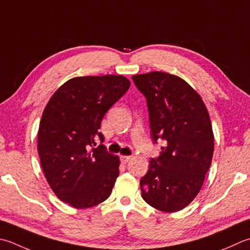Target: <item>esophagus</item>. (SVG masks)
<instances>
[{
    "label": "esophagus",
    "instance_id": "34e87169",
    "mask_svg": "<svg viewBox=\"0 0 250 250\" xmlns=\"http://www.w3.org/2000/svg\"><path fill=\"white\" fill-rule=\"evenodd\" d=\"M130 159H131L130 156H121V157H120V160H121L122 164H126Z\"/></svg>",
    "mask_w": 250,
    "mask_h": 250
}]
</instances>
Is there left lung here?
I'll return each instance as SVG.
<instances>
[{"mask_svg":"<svg viewBox=\"0 0 250 250\" xmlns=\"http://www.w3.org/2000/svg\"><path fill=\"white\" fill-rule=\"evenodd\" d=\"M132 79L147 101L154 141H167L140 181L142 197L160 211H180L197 196L211 165L209 112L198 93L178 76L151 71Z\"/></svg>","mask_w":250,"mask_h":250,"instance_id":"1","label":"left lung"}]
</instances>
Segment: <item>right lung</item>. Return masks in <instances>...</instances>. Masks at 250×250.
I'll return each instance as SVG.
<instances>
[{
	"label": "right lung",
	"instance_id": "obj_1",
	"mask_svg": "<svg viewBox=\"0 0 250 250\" xmlns=\"http://www.w3.org/2000/svg\"><path fill=\"white\" fill-rule=\"evenodd\" d=\"M121 75L76 77L52 95L38 131V153L48 185L62 202L77 209L96 206L109 197L120 160L104 146L92 148L102 119L128 91Z\"/></svg>",
	"mask_w": 250,
	"mask_h": 250
}]
</instances>
